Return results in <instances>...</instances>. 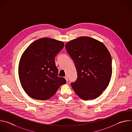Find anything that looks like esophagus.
<instances>
[{
    "label": "esophagus",
    "mask_w": 132,
    "mask_h": 132,
    "mask_svg": "<svg viewBox=\"0 0 132 132\" xmlns=\"http://www.w3.org/2000/svg\"><path fill=\"white\" fill-rule=\"evenodd\" d=\"M64 78H65V79L66 80V81H67H67H68V78H67V76H65Z\"/></svg>",
    "instance_id": "1"
}]
</instances>
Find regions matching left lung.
<instances>
[{
  "mask_svg": "<svg viewBox=\"0 0 132 132\" xmlns=\"http://www.w3.org/2000/svg\"><path fill=\"white\" fill-rule=\"evenodd\" d=\"M65 48L77 71L76 81L71 83L72 89L83 100L98 97L111 77L112 60L108 50L101 41L86 36L69 41Z\"/></svg>",
  "mask_w": 132,
  "mask_h": 132,
  "instance_id": "8db88e82",
  "label": "left lung"
}]
</instances>
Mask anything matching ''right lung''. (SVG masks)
I'll use <instances>...</instances> for the list:
<instances>
[{
    "mask_svg": "<svg viewBox=\"0 0 132 132\" xmlns=\"http://www.w3.org/2000/svg\"><path fill=\"white\" fill-rule=\"evenodd\" d=\"M63 42L54 39H39L27 47L19 65V76L23 89L28 96L47 100L66 83L58 76L54 59L63 48Z\"/></svg>",
    "mask_w": 132,
    "mask_h": 132,
    "instance_id": "1",
    "label": "right lung"
}]
</instances>
